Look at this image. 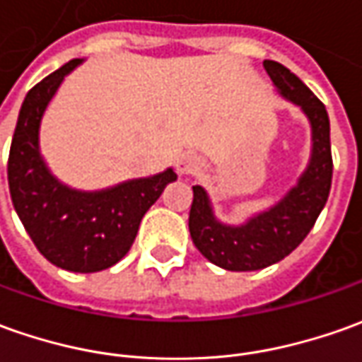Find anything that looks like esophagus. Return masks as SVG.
I'll return each mask as SVG.
<instances>
[{"label":"esophagus","mask_w":362,"mask_h":362,"mask_svg":"<svg viewBox=\"0 0 362 362\" xmlns=\"http://www.w3.org/2000/svg\"><path fill=\"white\" fill-rule=\"evenodd\" d=\"M198 156L196 154H192V152H186V154H182L178 162H176V168L180 174H192L194 170H198Z\"/></svg>","instance_id":"1"}]
</instances>
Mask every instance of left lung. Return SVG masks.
Returning a JSON list of instances; mask_svg holds the SVG:
<instances>
[{
	"mask_svg": "<svg viewBox=\"0 0 362 362\" xmlns=\"http://www.w3.org/2000/svg\"><path fill=\"white\" fill-rule=\"evenodd\" d=\"M264 67L279 95L297 105L309 119L311 158L281 200L240 226L220 222L214 216L208 192L192 186L194 200L188 218L192 242L208 262L228 272H255L281 262L311 232L331 190L333 158L325 105L281 63L264 61Z\"/></svg>",
	"mask_w": 362,
	"mask_h": 362,
	"instance_id": "obj_1",
	"label": "left lung"
}]
</instances>
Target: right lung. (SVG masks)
Instances as JSON below:
<instances>
[{
    "label": "right lung",
    "mask_w": 362,
    "mask_h": 362,
    "mask_svg": "<svg viewBox=\"0 0 362 362\" xmlns=\"http://www.w3.org/2000/svg\"><path fill=\"white\" fill-rule=\"evenodd\" d=\"M81 63L69 61L27 93L9 148L7 182L17 216L41 255L61 269L95 274L129 253L142 216L176 180V172L168 168L97 192L69 188L51 174L39 148L41 119L63 78Z\"/></svg>",
    "instance_id": "add662e5"
}]
</instances>
